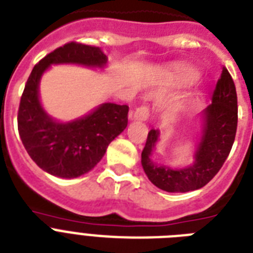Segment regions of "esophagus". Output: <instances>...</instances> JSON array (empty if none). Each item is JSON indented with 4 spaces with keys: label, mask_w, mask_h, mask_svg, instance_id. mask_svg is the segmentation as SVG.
<instances>
[{
    "label": "esophagus",
    "mask_w": 253,
    "mask_h": 253,
    "mask_svg": "<svg viewBox=\"0 0 253 253\" xmlns=\"http://www.w3.org/2000/svg\"><path fill=\"white\" fill-rule=\"evenodd\" d=\"M150 117V107L140 106L131 114V118L136 119V121H146Z\"/></svg>",
    "instance_id": "obj_1"
}]
</instances>
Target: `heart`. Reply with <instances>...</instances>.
Listing matches in <instances>:
<instances>
[{"instance_id":"1","label":"heart","mask_w":253,"mask_h":253,"mask_svg":"<svg viewBox=\"0 0 253 253\" xmlns=\"http://www.w3.org/2000/svg\"><path fill=\"white\" fill-rule=\"evenodd\" d=\"M197 79H198V76L193 72H178L174 75V80L180 85H190L196 83Z\"/></svg>"}]
</instances>
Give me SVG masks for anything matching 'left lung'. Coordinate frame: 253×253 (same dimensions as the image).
Instances as JSON below:
<instances>
[{
  "mask_svg": "<svg viewBox=\"0 0 253 253\" xmlns=\"http://www.w3.org/2000/svg\"><path fill=\"white\" fill-rule=\"evenodd\" d=\"M212 102L204 110V127L193 166L172 169L152 162L159 130L148 132L142 152V166L155 186L169 193H185L208 184L226 162L235 140L238 127V97L231 75L223 67L212 91Z\"/></svg>",
  "mask_w": 253,
  "mask_h": 253,
  "instance_id": "obj_1",
  "label": "left lung"
}]
</instances>
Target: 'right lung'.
<instances>
[{"instance_id": "right-lung-1", "label": "right lung", "mask_w": 253, "mask_h": 253, "mask_svg": "<svg viewBox=\"0 0 253 253\" xmlns=\"http://www.w3.org/2000/svg\"><path fill=\"white\" fill-rule=\"evenodd\" d=\"M106 61L98 47L71 42L43 57L31 71L18 109V131L30 158L52 176L75 178L94 168L107 146L127 127L128 106L102 103L72 122H56L39 101L42 75L51 64L102 68Z\"/></svg>"}]
</instances>
